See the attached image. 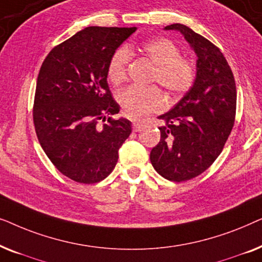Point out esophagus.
Here are the masks:
<instances>
[{"label": "esophagus", "instance_id": "1", "mask_svg": "<svg viewBox=\"0 0 262 262\" xmlns=\"http://www.w3.org/2000/svg\"><path fill=\"white\" fill-rule=\"evenodd\" d=\"M132 128H134L135 132L141 131V128H142V123H141V121H135V123L132 124Z\"/></svg>", "mask_w": 262, "mask_h": 262}]
</instances>
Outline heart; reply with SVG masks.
Instances as JSON below:
<instances>
[{
  "mask_svg": "<svg viewBox=\"0 0 262 262\" xmlns=\"http://www.w3.org/2000/svg\"><path fill=\"white\" fill-rule=\"evenodd\" d=\"M154 66V82H157L171 96H180L193 87L195 81V67L191 59L181 56V50L168 38H155L142 42L136 48ZM132 48H118L112 53L107 66V77L111 83L120 84L127 73ZM118 102L125 116L139 118L159 112L166 106V98L156 85L138 87L128 85L118 93Z\"/></svg>",
  "mask_w": 262,
  "mask_h": 262,
  "instance_id": "obj_1",
  "label": "heart"
}]
</instances>
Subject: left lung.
I'll use <instances>...</instances> for the list:
<instances>
[{"instance_id":"1","label":"left lung","mask_w":262,"mask_h":262,"mask_svg":"<svg viewBox=\"0 0 262 262\" xmlns=\"http://www.w3.org/2000/svg\"><path fill=\"white\" fill-rule=\"evenodd\" d=\"M198 56L193 87L169 112L159 117L161 139L150 152L152 167L169 181H187L204 173L223 150L236 116V84L231 68L216 45L181 24Z\"/></svg>"}]
</instances>
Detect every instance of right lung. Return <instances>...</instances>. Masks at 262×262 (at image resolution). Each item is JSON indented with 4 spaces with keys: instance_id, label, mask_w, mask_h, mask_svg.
I'll return each instance as SVG.
<instances>
[{
    "instance_id": "1",
    "label": "right lung",
    "mask_w": 262,
    "mask_h": 262,
    "mask_svg": "<svg viewBox=\"0 0 262 262\" xmlns=\"http://www.w3.org/2000/svg\"><path fill=\"white\" fill-rule=\"evenodd\" d=\"M135 31L84 28L55 46L39 70L33 105L38 141L53 166L80 184L108 177L131 134L127 119L105 121L120 108L107 83L108 60Z\"/></svg>"
}]
</instances>
